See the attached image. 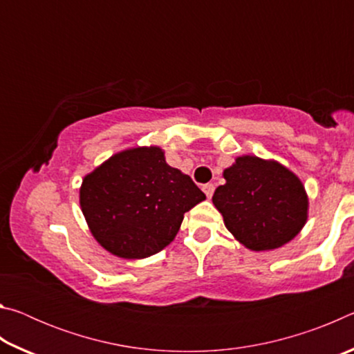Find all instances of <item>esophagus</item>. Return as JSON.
Here are the masks:
<instances>
[{"mask_svg": "<svg viewBox=\"0 0 354 354\" xmlns=\"http://www.w3.org/2000/svg\"><path fill=\"white\" fill-rule=\"evenodd\" d=\"M214 190H215L214 184H205V185H203V192H205L207 198H211V196L214 195Z\"/></svg>", "mask_w": 354, "mask_h": 354, "instance_id": "1", "label": "esophagus"}]
</instances>
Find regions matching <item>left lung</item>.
Here are the masks:
<instances>
[{
    "mask_svg": "<svg viewBox=\"0 0 354 354\" xmlns=\"http://www.w3.org/2000/svg\"><path fill=\"white\" fill-rule=\"evenodd\" d=\"M223 176L226 184L217 187L212 201L227 230L247 248H278L306 223V192L286 167L243 156Z\"/></svg>",
    "mask_w": 354,
    "mask_h": 354,
    "instance_id": "8db88e82",
    "label": "left lung"
}]
</instances>
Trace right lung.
I'll return each mask as SVG.
<instances>
[{
  "label": "right lung",
  "mask_w": 354,
  "mask_h": 354,
  "mask_svg": "<svg viewBox=\"0 0 354 354\" xmlns=\"http://www.w3.org/2000/svg\"><path fill=\"white\" fill-rule=\"evenodd\" d=\"M81 207L95 239L124 259L164 250L184 214L206 200L189 175L165 162L158 147L118 153L87 175Z\"/></svg>",
  "instance_id": "obj_1"
}]
</instances>
